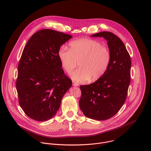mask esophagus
Instances as JSON below:
<instances>
[{
  "instance_id": "obj_1",
  "label": "esophagus",
  "mask_w": 151,
  "mask_h": 151,
  "mask_svg": "<svg viewBox=\"0 0 151 151\" xmlns=\"http://www.w3.org/2000/svg\"><path fill=\"white\" fill-rule=\"evenodd\" d=\"M72 85H73V86H74V87H78V86H79L78 83H76L75 82H73V84Z\"/></svg>"
}]
</instances>
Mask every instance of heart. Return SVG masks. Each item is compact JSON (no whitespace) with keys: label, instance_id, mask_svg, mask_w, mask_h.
<instances>
[{"label":"heart","instance_id":"obj_1","mask_svg":"<svg viewBox=\"0 0 151 151\" xmlns=\"http://www.w3.org/2000/svg\"><path fill=\"white\" fill-rule=\"evenodd\" d=\"M70 49L63 45L58 57L63 70L70 73L78 65L79 68L71 74L77 82H85L101 77L108 68L111 59L109 49L101 42L90 39H82L70 43Z\"/></svg>","mask_w":151,"mask_h":151}]
</instances>
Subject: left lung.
<instances>
[{"label":"left lung","instance_id":"1","mask_svg":"<svg viewBox=\"0 0 151 151\" xmlns=\"http://www.w3.org/2000/svg\"><path fill=\"white\" fill-rule=\"evenodd\" d=\"M91 36L107 40L111 59L101 77L93 83L81 86L79 103L85 116L103 121L114 116L125 101L130 83L131 59L122 41L114 33L103 32Z\"/></svg>","mask_w":151,"mask_h":151}]
</instances>
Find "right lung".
<instances>
[{"instance_id":"right-lung-1","label":"right lung","mask_w":151,"mask_h":151,"mask_svg":"<svg viewBox=\"0 0 151 151\" xmlns=\"http://www.w3.org/2000/svg\"><path fill=\"white\" fill-rule=\"evenodd\" d=\"M72 37L54 30H41L30 37L23 51L16 87L21 107L34 120L52 118L72 87L58 57L61 46Z\"/></svg>"}]
</instances>
